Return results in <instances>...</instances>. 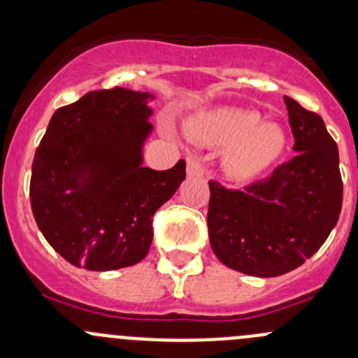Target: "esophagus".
Segmentation results:
<instances>
[{
  "mask_svg": "<svg viewBox=\"0 0 358 358\" xmlns=\"http://www.w3.org/2000/svg\"><path fill=\"white\" fill-rule=\"evenodd\" d=\"M187 173L189 176H202L204 175V164H202L199 156L187 157Z\"/></svg>",
  "mask_w": 358,
  "mask_h": 358,
  "instance_id": "esophagus-1",
  "label": "esophagus"
}]
</instances>
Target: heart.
I'll return each instance as SVG.
<instances>
[{
	"label": "heart",
	"instance_id": "obj_1",
	"mask_svg": "<svg viewBox=\"0 0 358 358\" xmlns=\"http://www.w3.org/2000/svg\"><path fill=\"white\" fill-rule=\"evenodd\" d=\"M199 136L206 143L232 149L227 169L236 178H249L280 156L284 133L275 124H263L258 112L220 110L201 122Z\"/></svg>",
	"mask_w": 358,
	"mask_h": 358
}]
</instances>
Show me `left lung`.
Segmentation results:
<instances>
[{"label": "left lung", "mask_w": 358, "mask_h": 358, "mask_svg": "<svg viewBox=\"0 0 358 358\" xmlns=\"http://www.w3.org/2000/svg\"><path fill=\"white\" fill-rule=\"evenodd\" d=\"M294 157L241 190L209 180L208 230L223 265L255 277L298 268L326 243L339 218L338 145L322 117L284 96Z\"/></svg>", "instance_id": "8db88e82"}]
</instances>
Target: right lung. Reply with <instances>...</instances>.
<instances>
[{
    "label": "right lung",
    "instance_id": "right-lung-1",
    "mask_svg": "<svg viewBox=\"0 0 358 358\" xmlns=\"http://www.w3.org/2000/svg\"><path fill=\"white\" fill-rule=\"evenodd\" d=\"M150 93L114 88L86 93L50 119L32 161V215L48 244L86 270L142 262L152 216L185 178V161L142 166Z\"/></svg>",
    "mask_w": 358,
    "mask_h": 358
}]
</instances>
